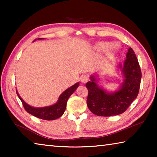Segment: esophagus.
<instances>
[{
  "instance_id": "esophagus-1",
  "label": "esophagus",
  "mask_w": 157,
  "mask_h": 157,
  "mask_svg": "<svg viewBox=\"0 0 157 157\" xmlns=\"http://www.w3.org/2000/svg\"><path fill=\"white\" fill-rule=\"evenodd\" d=\"M88 79H89V77L87 75H82V76H81V78H80V81L84 84L86 83L87 81H88Z\"/></svg>"
}]
</instances>
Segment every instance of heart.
<instances>
[{
    "mask_svg": "<svg viewBox=\"0 0 157 157\" xmlns=\"http://www.w3.org/2000/svg\"><path fill=\"white\" fill-rule=\"evenodd\" d=\"M110 44L109 43H107V42H100L95 46V48L99 52H105L106 50H107L109 47ZM119 46L116 43H114L111 45L109 51V55H113L115 53L117 50H118Z\"/></svg>",
    "mask_w": 157,
    "mask_h": 157,
    "instance_id": "b5f03b06",
    "label": "heart"
}]
</instances>
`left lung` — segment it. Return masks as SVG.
I'll return each mask as SVG.
<instances>
[{"mask_svg": "<svg viewBox=\"0 0 157 157\" xmlns=\"http://www.w3.org/2000/svg\"><path fill=\"white\" fill-rule=\"evenodd\" d=\"M118 67L123 75V82L118 90L108 92L98 84V75L90 77L91 81L86 84L89 91L87 106L95 115L112 116L124 113L139 94L141 71L137 57L132 48L128 49L126 59Z\"/></svg>", "mask_w": 157, "mask_h": 157, "instance_id": "left-lung-1", "label": "left lung"}]
</instances>
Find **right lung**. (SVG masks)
Masks as SVG:
<instances>
[{"instance_id": "add662e5", "label": "right lung", "mask_w": 157, "mask_h": 157, "mask_svg": "<svg viewBox=\"0 0 157 157\" xmlns=\"http://www.w3.org/2000/svg\"><path fill=\"white\" fill-rule=\"evenodd\" d=\"M37 39H44V38H39ZM78 86L79 82H77L76 84L65 90V91L59 95V99H58L57 102L55 103V104L44 107H34L28 105L27 103L21 98L17 91V90H16V91H17V94L18 95V97L19 98V99L21 100V102H22L23 107H24L25 109L28 113L36 117V118L43 119V120L52 121L59 118V117L63 115L66 110V103H67V101L69 97L73 94L74 91H75Z\"/></svg>"}]
</instances>
